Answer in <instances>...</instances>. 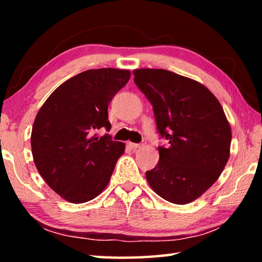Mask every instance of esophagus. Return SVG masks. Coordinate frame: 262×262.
I'll use <instances>...</instances> for the list:
<instances>
[{
	"mask_svg": "<svg viewBox=\"0 0 262 262\" xmlns=\"http://www.w3.org/2000/svg\"><path fill=\"white\" fill-rule=\"evenodd\" d=\"M128 145H129L132 149H140V148L143 147L144 144L143 143H132V142H129V143H128Z\"/></svg>",
	"mask_w": 262,
	"mask_h": 262,
	"instance_id": "esophagus-1",
	"label": "esophagus"
}]
</instances>
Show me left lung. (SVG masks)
Instances as JSON below:
<instances>
[{
  "label": "left lung",
  "mask_w": 262,
  "mask_h": 262,
  "mask_svg": "<svg viewBox=\"0 0 262 262\" xmlns=\"http://www.w3.org/2000/svg\"><path fill=\"white\" fill-rule=\"evenodd\" d=\"M134 82L151 103L157 129L168 141L145 177L154 192L186 205L219 179L230 157L231 127L216 97L194 79L165 69H136Z\"/></svg>",
  "instance_id": "8db88e82"
}]
</instances>
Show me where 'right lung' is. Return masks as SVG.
<instances>
[{
  "label": "right lung",
  "instance_id": "1",
  "mask_svg": "<svg viewBox=\"0 0 262 262\" xmlns=\"http://www.w3.org/2000/svg\"><path fill=\"white\" fill-rule=\"evenodd\" d=\"M130 78L129 70L100 68L76 75L56 88L39 110L31 134L35 166L62 199L83 203L103 192L125 143L111 129L107 107Z\"/></svg>",
  "mask_w": 262,
  "mask_h": 262
}]
</instances>
